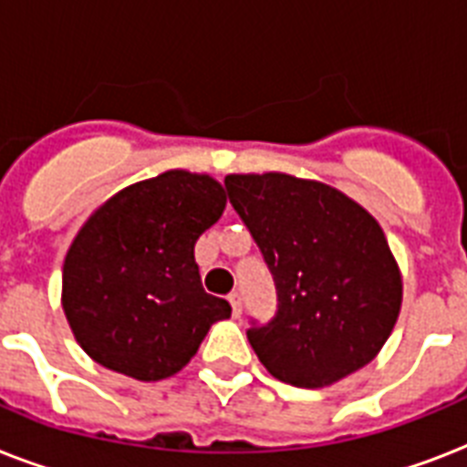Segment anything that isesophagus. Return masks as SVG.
I'll list each match as a JSON object with an SVG mask.
<instances>
[{
  "label": "esophagus",
  "instance_id": "34e87169",
  "mask_svg": "<svg viewBox=\"0 0 467 467\" xmlns=\"http://www.w3.org/2000/svg\"><path fill=\"white\" fill-rule=\"evenodd\" d=\"M227 300H230V306H233L234 317H240V315H242V296H240V293H230V296H227Z\"/></svg>",
  "mask_w": 467,
  "mask_h": 467
}]
</instances>
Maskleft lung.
<instances>
[{
    "mask_svg": "<svg viewBox=\"0 0 467 467\" xmlns=\"http://www.w3.org/2000/svg\"><path fill=\"white\" fill-rule=\"evenodd\" d=\"M230 203L276 285L247 339L271 376L325 388L373 361L390 337L402 278L373 215L341 191L288 174H233Z\"/></svg>",
    "mask_w": 467,
    "mask_h": 467,
    "instance_id": "1",
    "label": "left lung"
}]
</instances>
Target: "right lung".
<instances>
[{"label": "right lung", "instance_id": "add662e5", "mask_svg": "<svg viewBox=\"0 0 467 467\" xmlns=\"http://www.w3.org/2000/svg\"><path fill=\"white\" fill-rule=\"evenodd\" d=\"M223 211L218 182L176 169L128 186L87 220L65 259L62 307L94 361L161 380L230 317V303L203 291L193 256Z\"/></svg>", "mask_w": 467, "mask_h": 467}]
</instances>
